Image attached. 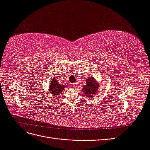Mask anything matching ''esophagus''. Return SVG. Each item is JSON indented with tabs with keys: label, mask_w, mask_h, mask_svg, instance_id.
I'll use <instances>...</instances> for the list:
<instances>
[{
	"label": "esophagus",
	"mask_w": 150,
	"mask_h": 150,
	"mask_svg": "<svg viewBox=\"0 0 150 150\" xmlns=\"http://www.w3.org/2000/svg\"><path fill=\"white\" fill-rule=\"evenodd\" d=\"M71 86H72V88H75V87H76V84H72Z\"/></svg>",
	"instance_id": "obj_1"
}]
</instances>
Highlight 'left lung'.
Segmentation results:
<instances>
[{
  "label": "left lung",
  "instance_id": "left-lung-1",
  "mask_svg": "<svg viewBox=\"0 0 150 150\" xmlns=\"http://www.w3.org/2000/svg\"><path fill=\"white\" fill-rule=\"evenodd\" d=\"M86 84L83 88V91L87 97L94 96L95 94H96L99 88V84L96 80L93 77H89L86 79Z\"/></svg>",
  "mask_w": 150,
  "mask_h": 150
}]
</instances>
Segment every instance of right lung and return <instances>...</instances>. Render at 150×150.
I'll use <instances>...</instances> for the list:
<instances>
[{
    "label": "right lung",
    "mask_w": 150,
    "mask_h": 150,
    "mask_svg": "<svg viewBox=\"0 0 150 150\" xmlns=\"http://www.w3.org/2000/svg\"><path fill=\"white\" fill-rule=\"evenodd\" d=\"M66 86L65 84H59L55 78H53L52 79V81L49 84V92L51 93L53 96H59Z\"/></svg>",
    "instance_id": "1"
}]
</instances>
